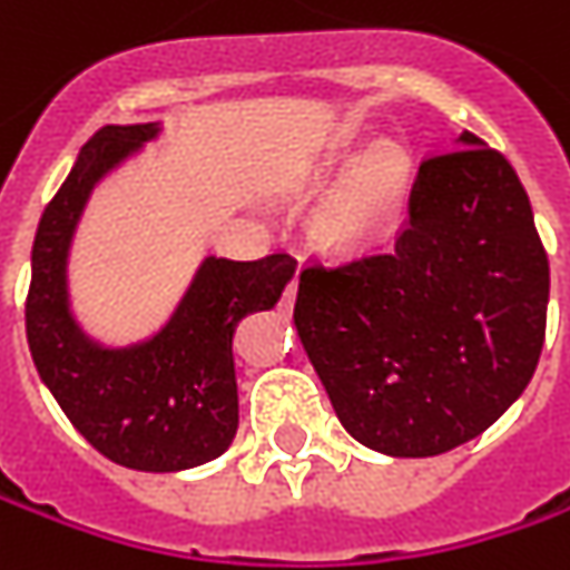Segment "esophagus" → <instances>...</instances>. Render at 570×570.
<instances>
[{"instance_id":"34e87169","label":"esophagus","mask_w":570,"mask_h":570,"mask_svg":"<svg viewBox=\"0 0 570 570\" xmlns=\"http://www.w3.org/2000/svg\"><path fill=\"white\" fill-rule=\"evenodd\" d=\"M295 295H297V278H292V282L285 285V295H282V311H288V307L295 304Z\"/></svg>"}]
</instances>
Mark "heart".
I'll list each match as a JSON object with an SVG mask.
<instances>
[{
    "instance_id": "1",
    "label": "heart",
    "mask_w": 570,
    "mask_h": 570,
    "mask_svg": "<svg viewBox=\"0 0 570 570\" xmlns=\"http://www.w3.org/2000/svg\"><path fill=\"white\" fill-rule=\"evenodd\" d=\"M409 184V158L396 145L374 148L352 174L336 206L326 215V230L336 240H371L393 218Z\"/></svg>"
}]
</instances>
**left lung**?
Segmentation results:
<instances>
[{
	"label": "left lung",
	"instance_id": "obj_1",
	"mask_svg": "<svg viewBox=\"0 0 570 570\" xmlns=\"http://www.w3.org/2000/svg\"><path fill=\"white\" fill-rule=\"evenodd\" d=\"M549 256L511 161L479 136L428 155L393 247L311 259L297 336L342 428L390 456L479 438L530 383Z\"/></svg>",
	"mask_w": 570,
	"mask_h": 570
}]
</instances>
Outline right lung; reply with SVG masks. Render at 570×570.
<instances>
[{
    "label": "right lung",
    "instance_id": "add662e5",
    "mask_svg": "<svg viewBox=\"0 0 570 570\" xmlns=\"http://www.w3.org/2000/svg\"><path fill=\"white\" fill-rule=\"evenodd\" d=\"M155 136V122L104 126L47 203L31 250L24 326L31 358L81 438L126 470L177 472L222 456L237 431L234 330L273 307L295 273L288 253L206 259L180 311L151 342L100 348L66 307V250L91 187Z\"/></svg>",
    "mask_w": 570,
    "mask_h": 570
}]
</instances>
